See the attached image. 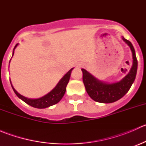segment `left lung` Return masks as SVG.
Here are the masks:
<instances>
[{"instance_id": "1", "label": "left lung", "mask_w": 146, "mask_h": 146, "mask_svg": "<svg viewBox=\"0 0 146 146\" xmlns=\"http://www.w3.org/2000/svg\"><path fill=\"white\" fill-rule=\"evenodd\" d=\"M123 40L130 46L133 54V66L129 73L119 82L108 84L102 82L90 74L85 69H82V81L89 96L93 100L101 103H111L123 98L131 87L136 78L138 61L134 48L130 41Z\"/></svg>"}]
</instances>
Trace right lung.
Segmentation results:
<instances>
[{"instance_id": "1", "label": "right lung", "mask_w": 146, "mask_h": 146, "mask_svg": "<svg viewBox=\"0 0 146 146\" xmlns=\"http://www.w3.org/2000/svg\"><path fill=\"white\" fill-rule=\"evenodd\" d=\"M17 44L15 45L14 49L15 48V47L17 46ZM14 54V51L13 53ZM73 68H71L66 75L61 79L58 83L57 84L56 86L50 92H48L47 95H44L42 98H38V99H29V98H25V97L23 96V95H20L13 88V89L14 90L15 93L16 94L17 97L23 100L25 102L27 103L29 105L32 106V107H35V108L38 109H44L46 107H48L50 106H52L54 104H56V103H58V102L62 99V98L64 97L65 92H66V88L67 86V84L68 83L69 79L70 77V73H71L72 70Z\"/></svg>"}]
</instances>
